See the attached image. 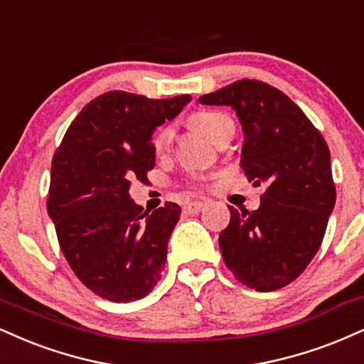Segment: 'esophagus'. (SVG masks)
Instances as JSON below:
<instances>
[{"label": "esophagus", "mask_w": 364, "mask_h": 364, "mask_svg": "<svg viewBox=\"0 0 364 364\" xmlns=\"http://www.w3.org/2000/svg\"><path fill=\"white\" fill-rule=\"evenodd\" d=\"M205 201H201V200H195V201H186L185 203V210L188 213H198V212H201V210H203V207H205Z\"/></svg>", "instance_id": "obj_1"}]
</instances>
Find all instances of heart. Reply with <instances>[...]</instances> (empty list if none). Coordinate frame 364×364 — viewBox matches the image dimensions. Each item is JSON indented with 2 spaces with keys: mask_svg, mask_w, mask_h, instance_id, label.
<instances>
[{
  "mask_svg": "<svg viewBox=\"0 0 364 364\" xmlns=\"http://www.w3.org/2000/svg\"><path fill=\"white\" fill-rule=\"evenodd\" d=\"M190 125L193 129L198 130L203 135L212 140V142H220L225 135L234 132V122L229 115L222 112L215 110H198L191 113L190 118H188ZM171 140H173V129L171 127H163L159 129L152 139V147L157 154H163L171 146Z\"/></svg>",
  "mask_w": 364,
  "mask_h": 364,
  "instance_id": "obj_1",
  "label": "heart"
}]
</instances>
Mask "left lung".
Returning a JSON list of instances; mask_svg holds the SVG:
<instances>
[{"instance_id": "left-lung-1", "label": "left lung", "mask_w": 364, "mask_h": 364, "mask_svg": "<svg viewBox=\"0 0 364 364\" xmlns=\"http://www.w3.org/2000/svg\"><path fill=\"white\" fill-rule=\"evenodd\" d=\"M237 112L244 130L240 166L266 185L259 208L235 210L218 246L235 279L274 291L304 273L326 234L336 203L331 152L307 115L277 87L239 80L198 98Z\"/></svg>"}]
</instances>
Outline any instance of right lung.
<instances>
[{
  "label": "right lung",
  "mask_w": 364,
  "mask_h": 364,
  "mask_svg": "<svg viewBox=\"0 0 364 364\" xmlns=\"http://www.w3.org/2000/svg\"><path fill=\"white\" fill-rule=\"evenodd\" d=\"M190 100L100 95L74 118L57 147L47 212L74 274L102 299H144L161 279L181 208L166 201L149 212L134 203L129 190L134 181H149L156 127L173 120Z\"/></svg>",
  "instance_id": "add662e5"
}]
</instances>
